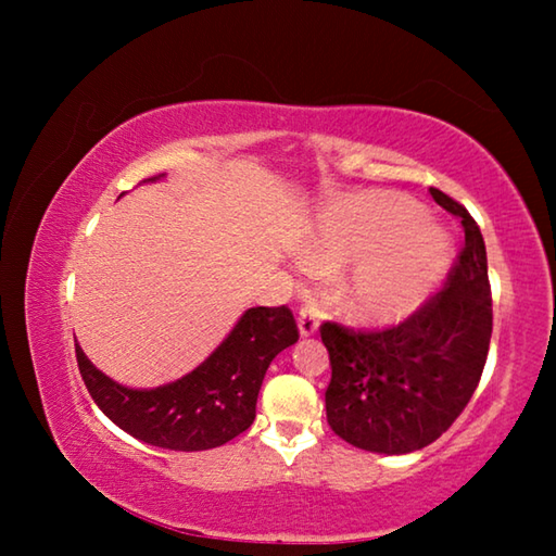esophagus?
<instances>
[{"label": "esophagus", "instance_id": "esophagus-1", "mask_svg": "<svg viewBox=\"0 0 556 556\" xmlns=\"http://www.w3.org/2000/svg\"><path fill=\"white\" fill-rule=\"evenodd\" d=\"M321 308H318L316 304H306V306H301V312H299V318H296V324H299V336L301 338H308V336H314L316 331H318V324H321Z\"/></svg>", "mask_w": 556, "mask_h": 556}]
</instances>
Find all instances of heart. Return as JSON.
<instances>
[{
    "instance_id": "obj_1",
    "label": "heart",
    "mask_w": 556,
    "mask_h": 556,
    "mask_svg": "<svg viewBox=\"0 0 556 556\" xmlns=\"http://www.w3.org/2000/svg\"><path fill=\"white\" fill-rule=\"evenodd\" d=\"M448 238L417 203L397 193H361L328 211L299 260L336 285L343 312L363 324H394L425 304L448 267Z\"/></svg>"
}]
</instances>
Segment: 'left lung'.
I'll return each mask as SVG.
<instances>
[{"label":"left lung","mask_w":556,"mask_h":556,"mask_svg":"<svg viewBox=\"0 0 556 556\" xmlns=\"http://www.w3.org/2000/svg\"><path fill=\"white\" fill-rule=\"evenodd\" d=\"M429 193L458 215L466 232L444 291L388 331L321 326L331 357L328 425L348 444L372 454H412L444 434L473 397L491 345L493 304L481 228L439 188Z\"/></svg>","instance_id":"left-lung-1"}]
</instances>
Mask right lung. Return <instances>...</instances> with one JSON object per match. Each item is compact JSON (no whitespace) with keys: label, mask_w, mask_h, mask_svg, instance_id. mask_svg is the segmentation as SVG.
<instances>
[{"label":"right lung","mask_w":556,"mask_h":556,"mask_svg":"<svg viewBox=\"0 0 556 556\" xmlns=\"http://www.w3.org/2000/svg\"><path fill=\"white\" fill-rule=\"evenodd\" d=\"M296 341V321L287 306L248 308L199 368L152 390L108 378L78 343L75 357L90 397L122 431L159 448L205 451L250 429L269 363Z\"/></svg>","instance_id":"obj_1"}]
</instances>
